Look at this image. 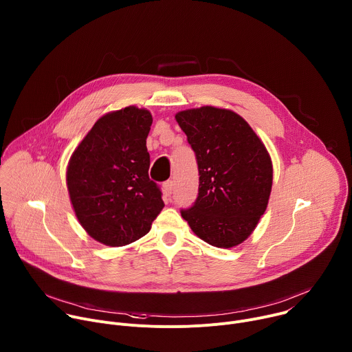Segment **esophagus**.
<instances>
[{"mask_svg": "<svg viewBox=\"0 0 352 352\" xmlns=\"http://www.w3.org/2000/svg\"><path fill=\"white\" fill-rule=\"evenodd\" d=\"M163 190H164V195H166V196H170V195L173 193V190H174V181H171V179L166 181V182L163 184Z\"/></svg>", "mask_w": 352, "mask_h": 352, "instance_id": "esophagus-1", "label": "esophagus"}]
</instances>
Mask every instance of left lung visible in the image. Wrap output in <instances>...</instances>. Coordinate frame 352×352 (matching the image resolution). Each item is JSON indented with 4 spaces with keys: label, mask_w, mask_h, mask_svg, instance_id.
I'll return each mask as SVG.
<instances>
[{
    "label": "left lung",
    "mask_w": 352,
    "mask_h": 352,
    "mask_svg": "<svg viewBox=\"0 0 352 352\" xmlns=\"http://www.w3.org/2000/svg\"><path fill=\"white\" fill-rule=\"evenodd\" d=\"M195 152L197 197L181 216L217 248L245 241L265 213L273 182L272 160L248 122L230 110L200 107L175 116Z\"/></svg>",
    "instance_id": "left-lung-1"
}]
</instances>
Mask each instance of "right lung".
Here are the masks:
<instances>
[{"label":"right lung","mask_w":352,"mask_h":352,"mask_svg":"<svg viewBox=\"0 0 352 352\" xmlns=\"http://www.w3.org/2000/svg\"><path fill=\"white\" fill-rule=\"evenodd\" d=\"M152 122V114L133 106L106 114L69 160L67 185L76 217L104 245L142 238L164 208L160 186L148 178Z\"/></svg>","instance_id":"right-lung-1"}]
</instances>
